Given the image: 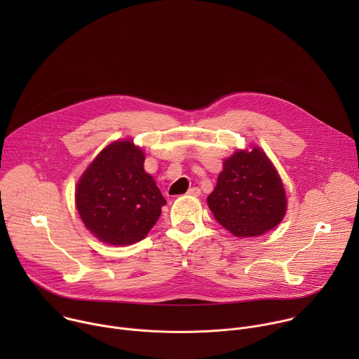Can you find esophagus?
<instances>
[{
	"instance_id": "34e87169",
	"label": "esophagus",
	"mask_w": 359,
	"mask_h": 359,
	"mask_svg": "<svg viewBox=\"0 0 359 359\" xmlns=\"http://www.w3.org/2000/svg\"><path fill=\"white\" fill-rule=\"evenodd\" d=\"M200 193H201V190H200L198 187H191V189L187 190V194H189V196H193V197H198Z\"/></svg>"
}]
</instances>
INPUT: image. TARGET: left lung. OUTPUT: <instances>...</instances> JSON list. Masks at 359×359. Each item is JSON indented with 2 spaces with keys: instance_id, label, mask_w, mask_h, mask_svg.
<instances>
[{
  "instance_id": "left-lung-1",
  "label": "left lung",
  "mask_w": 359,
  "mask_h": 359,
  "mask_svg": "<svg viewBox=\"0 0 359 359\" xmlns=\"http://www.w3.org/2000/svg\"><path fill=\"white\" fill-rule=\"evenodd\" d=\"M215 219L236 237H255L274 229L287 210L283 182L266 153L252 146L224 161L208 197Z\"/></svg>"
}]
</instances>
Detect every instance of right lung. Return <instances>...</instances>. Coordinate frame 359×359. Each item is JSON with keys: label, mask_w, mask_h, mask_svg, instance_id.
<instances>
[{"label": "right lung", "mask_w": 359, "mask_h": 359, "mask_svg": "<svg viewBox=\"0 0 359 359\" xmlns=\"http://www.w3.org/2000/svg\"><path fill=\"white\" fill-rule=\"evenodd\" d=\"M144 153L132 140L108 144L81 176L75 203L85 227L100 241L126 245L140 241L166 204L144 172Z\"/></svg>", "instance_id": "right-lung-1"}]
</instances>
